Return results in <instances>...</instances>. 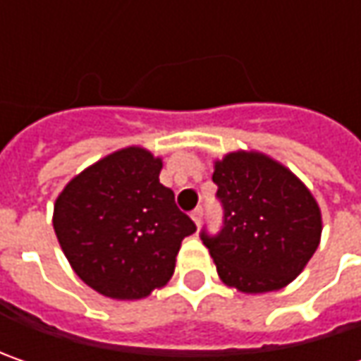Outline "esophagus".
I'll return each mask as SVG.
<instances>
[{
  "instance_id": "esophagus-1",
  "label": "esophagus",
  "mask_w": 361,
  "mask_h": 361,
  "mask_svg": "<svg viewBox=\"0 0 361 361\" xmlns=\"http://www.w3.org/2000/svg\"><path fill=\"white\" fill-rule=\"evenodd\" d=\"M192 221H195V223H197V227H199V225H201V221H202V209H201V207H199V209H195V211H192Z\"/></svg>"
}]
</instances>
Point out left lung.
Returning <instances> with one entry per match:
<instances>
[{
    "label": "left lung",
    "mask_w": 361,
    "mask_h": 361,
    "mask_svg": "<svg viewBox=\"0 0 361 361\" xmlns=\"http://www.w3.org/2000/svg\"><path fill=\"white\" fill-rule=\"evenodd\" d=\"M223 204L216 235L201 231L223 283L267 293L291 283L322 237L319 207L295 174L261 152H231L215 162Z\"/></svg>",
    "instance_id": "8db88e82"
}]
</instances>
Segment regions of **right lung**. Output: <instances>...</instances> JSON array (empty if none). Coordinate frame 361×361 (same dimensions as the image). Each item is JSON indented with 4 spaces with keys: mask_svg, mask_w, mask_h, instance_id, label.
<instances>
[{
    "mask_svg": "<svg viewBox=\"0 0 361 361\" xmlns=\"http://www.w3.org/2000/svg\"><path fill=\"white\" fill-rule=\"evenodd\" d=\"M162 160L140 146L112 152L74 176L54 204V231L72 269L112 299H142L173 277L197 225L160 185Z\"/></svg>",
    "mask_w": 361,
    "mask_h": 361,
    "instance_id": "1",
    "label": "right lung"
}]
</instances>
